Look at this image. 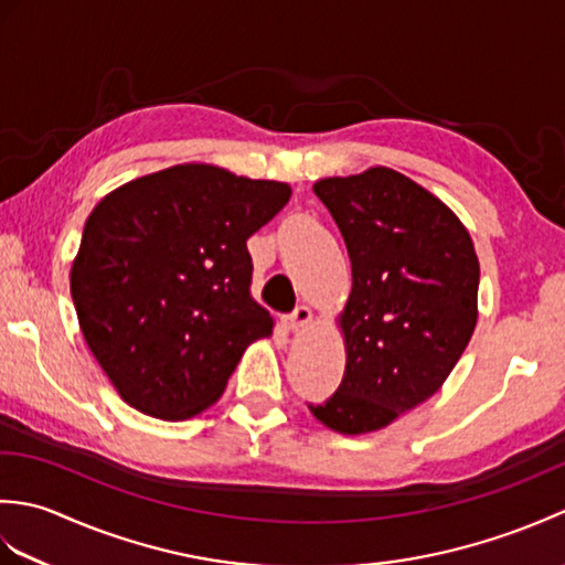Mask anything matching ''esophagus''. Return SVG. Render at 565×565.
Wrapping results in <instances>:
<instances>
[{"label": "esophagus", "mask_w": 565, "mask_h": 565, "mask_svg": "<svg viewBox=\"0 0 565 565\" xmlns=\"http://www.w3.org/2000/svg\"><path fill=\"white\" fill-rule=\"evenodd\" d=\"M310 320H313V313H310V308L306 306H298L291 316H284V328L289 332H301L303 328L310 326Z\"/></svg>", "instance_id": "34e87169"}]
</instances>
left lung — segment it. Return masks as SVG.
I'll return each instance as SVG.
<instances>
[{
	"instance_id": "8db88e82",
	"label": "left lung",
	"mask_w": 565,
	"mask_h": 565,
	"mask_svg": "<svg viewBox=\"0 0 565 565\" xmlns=\"http://www.w3.org/2000/svg\"><path fill=\"white\" fill-rule=\"evenodd\" d=\"M352 262L340 316L347 366L326 403L308 405L340 435H366L431 398L478 320L481 267L456 213L388 167L313 186Z\"/></svg>"
}]
</instances>
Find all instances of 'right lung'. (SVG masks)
<instances>
[{
	"mask_svg": "<svg viewBox=\"0 0 565 565\" xmlns=\"http://www.w3.org/2000/svg\"><path fill=\"white\" fill-rule=\"evenodd\" d=\"M291 186L215 164H174L106 194L70 271L84 340L118 395L160 419L221 398L274 320L249 294L247 239Z\"/></svg>",
	"mask_w": 565,
	"mask_h": 565,
	"instance_id": "add662e5",
	"label": "right lung"
}]
</instances>
